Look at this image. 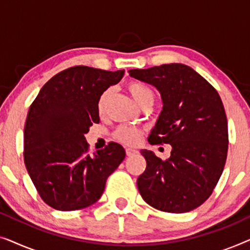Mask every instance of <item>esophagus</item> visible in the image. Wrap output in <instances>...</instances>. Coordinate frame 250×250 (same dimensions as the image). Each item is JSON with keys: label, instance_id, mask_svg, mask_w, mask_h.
Wrapping results in <instances>:
<instances>
[{"label": "esophagus", "instance_id": "obj_1", "mask_svg": "<svg viewBox=\"0 0 250 250\" xmlns=\"http://www.w3.org/2000/svg\"><path fill=\"white\" fill-rule=\"evenodd\" d=\"M135 153H138V150L132 149V148H126V156L131 157V156H134Z\"/></svg>", "mask_w": 250, "mask_h": 250}]
</instances>
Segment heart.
I'll return each instance as SVG.
<instances>
[{"mask_svg": "<svg viewBox=\"0 0 250 250\" xmlns=\"http://www.w3.org/2000/svg\"><path fill=\"white\" fill-rule=\"evenodd\" d=\"M126 90L128 93L132 95V98L141 105L145 107L146 104H153L155 101V92L152 91L151 87L141 82H129L126 84ZM110 98V90H105L102 92L100 97H99L97 104V110L99 115L104 114L105 105ZM142 129L134 126H119L114 133V139L116 141L123 143L126 146H135L141 138Z\"/></svg>", "mask_w": 250, "mask_h": 250, "instance_id": "heart-1", "label": "heart"}]
</instances>
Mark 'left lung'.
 <instances>
[{"label": "left lung", "mask_w": 250, "mask_h": 250, "mask_svg": "<svg viewBox=\"0 0 250 250\" xmlns=\"http://www.w3.org/2000/svg\"><path fill=\"white\" fill-rule=\"evenodd\" d=\"M128 74L153 85L162 95L163 110L149 143L172 146L166 160L142 150L146 167L136 181L139 192L156 209L192 210L209 198L227 162L228 119L220 94L182 63L131 69Z\"/></svg>", "instance_id": "obj_1"}]
</instances>
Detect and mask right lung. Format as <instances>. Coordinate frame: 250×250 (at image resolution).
<instances>
[{
    "label": "right lung",
    "mask_w": 250,
    "mask_h": 250,
    "mask_svg": "<svg viewBox=\"0 0 250 250\" xmlns=\"http://www.w3.org/2000/svg\"><path fill=\"white\" fill-rule=\"evenodd\" d=\"M124 73L70 67L46 82L30 104L23 162L40 197L54 209L77 210L97 203L108 176L124 160V148L115 142L91 155L84 136L100 122L99 97Z\"/></svg>",
    "instance_id": "obj_1"
}]
</instances>
